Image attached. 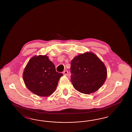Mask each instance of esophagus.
Returning <instances> with one entry per match:
<instances>
[{"label":"esophagus","instance_id":"esophagus-1","mask_svg":"<svg viewBox=\"0 0 132 132\" xmlns=\"http://www.w3.org/2000/svg\"><path fill=\"white\" fill-rule=\"evenodd\" d=\"M63 75H65V76H67L68 75V73H69V72H68V71L65 70V71H63Z\"/></svg>","mask_w":132,"mask_h":132}]
</instances>
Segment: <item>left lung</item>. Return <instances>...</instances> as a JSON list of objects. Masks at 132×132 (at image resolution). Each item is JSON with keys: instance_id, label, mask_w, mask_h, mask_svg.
Returning <instances> with one entry per match:
<instances>
[{"instance_id": "8db88e82", "label": "left lung", "mask_w": 132, "mask_h": 132, "mask_svg": "<svg viewBox=\"0 0 132 132\" xmlns=\"http://www.w3.org/2000/svg\"><path fill=\"white\" fill-rule=\"evenodd\" d=\"M71 80L75 88L84 94L95 92L106 80L107 70L104 63L91 52L81 54L71 61Z\"/></svg>"}]
</instances>
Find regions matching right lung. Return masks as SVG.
I'll return each instance as SVG.
<instances>
[{
	"instance_id": "obj_1",
	"label": "right lung",
	"mask_w": 132,
	"mask_h": 132,
	"mask_svg": "<svg viewBox=\"0 0 132 132\" xmlns=\"http://www.w3.org/2000/svg\"><path fill=\"white\" fill-rule=\"evenodd\" d=\"M63 74L56 72L54 64L47 56H34L29 60L23 72L24 84L36 95L47 97L56 90Z\"/></svg>"
}]
</instances>
